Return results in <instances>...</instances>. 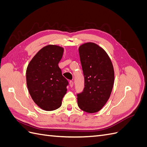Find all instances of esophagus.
Returning a JSON list of instances; mask_svg holds the SVG:
<instances>
[{
  "instance_id": "1",
  "label": "esophagus",
  "mask_w": 147,
  "mask_h": 147,
  "mask_svg": "<svg viewBox=\"0 0 147 147\" xmlns=\"http://www.w3.org/2000/svg\"><path fill=\"white\" fill-rule=\"evenodd\" d=\"M69 83H70V87H72L73 86H74V82H72V81H70L69 82Z\"/></svg>"
}]
</instances>
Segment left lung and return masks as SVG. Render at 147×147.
Returning <instances> with one entry per match:
<instances>
[{"label":"left lung","instance_id":"left-lung-1","mask_svg":"<svg viewBox=\"0 0 147 147\" xmlns=\"http://www.w3.org/2000/svg\"><path fill=\"white\" fill-rule=\"evenodd\" d=\"M84 78V87L77 94L79 108L88 113L99 111L109 100L114 83V70L109 56L94 43L78 49Z\"/></svg>","mask_w":147,"mask_h":147}]
</instances>
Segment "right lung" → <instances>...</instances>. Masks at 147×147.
<instances>
[{"mask_svg": "<svg viewBox=\"0 0 147 147\" xmlns=\"http://www.w3.org/2000/svg\"><path fill=\"white\" fill-rule=\"evenodd\" d=\"M64 49L50 45L42 48L29 63L26 82L29 94L39 107L46 111L59 108L69 82L62 75L58 63Z\"/></svg>", "mask_w": 147, "mask_h": 147, "instance_id": "obj_1", "label": "right lung"}]
</instances>
